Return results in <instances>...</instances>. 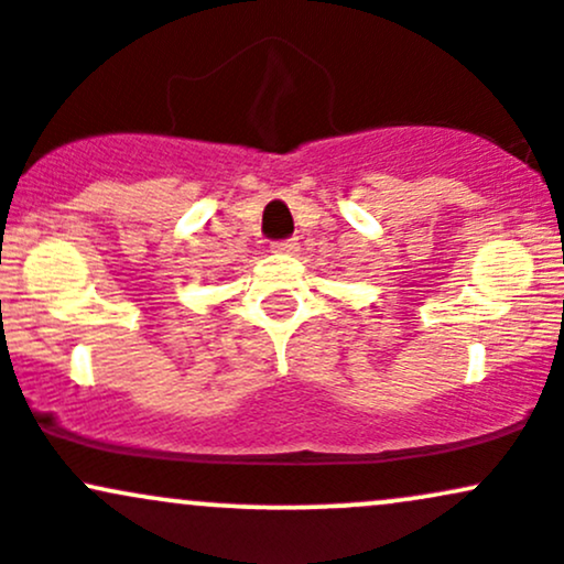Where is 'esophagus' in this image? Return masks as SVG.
I'll list each match as a JSON object with an SVG mask.
<instances>
[{
  "mask_svg": "<svg viewBox=\"0 0 564 564\" xmlns=\"http://www.w3.org/2000/svg\"><path fill=\"white\" fill-rule=\"evenodd\" d=\"M271 250L284 252V256H293V252H299V239H280L271 245Z\"/></svg>",
  "mask_w": 564,
  "mask_h": 564,
  "instance_id": "34e87169",
  "label": "esophagus"
}]
</instances>
